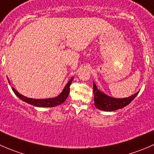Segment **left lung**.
I'll return each mask as SVG.
<instances>
[{"instance_id":"8db88e82","label":"left lung","mask_w":154,"mask_h":154,"mask_svg":"<svg viewBox=\"0 0 154 154\" xmlns=\"http://www.w3.org/2000/svg\"><path fill=\"white\" fill-rule=\"evenodd\" d=\"M93 93H94V106L103 111H115L122 109L128 105L139 94V91L133 95L125 98H116L110 97L105 93L97 89L95 83L93 82Z\"/></svg>"}]
</instances>
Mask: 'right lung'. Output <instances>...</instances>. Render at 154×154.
Here are the masks:
<instances>
[{"mask_svg":"<svg viewBox=\"0 0 154 154\" xmlns=\"http://www.w3.org/2000/svg\"><path fill=\"white\" fill-rule=\"evenodd\" d=\"M74 77H71L69 80V81L68 82L67 84L66 85V86L64 87L63 90L62 91V92L59 94L58 96L55 97H51V98H46V99H35V98H29V97H27L25 96L22 95L21 94H20L17 90H15V88L12 87V89L13 91V92L15 93V95L17 97H19L21 100H22L23 101L26 102V103H29V104L32 105V106H38V107H54L57 106L58 105H60L61 103H64L66 101V100L68 97V94H69L70 91V86L71 84V82H72ZM8 80L9 83H10V80L7 78Z\"/></svg>","mask_w":154,"mask_h":154,"instance_id":"add662e5","label":"right lung"}]
</instances>
